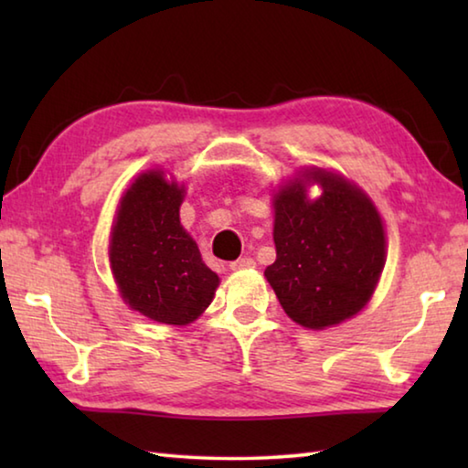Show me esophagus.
I'll use <instances>...</instances> for the list:
<instances>
[{"label": "esophagus", "mask_w": 468, "mask_h": 468, "mask_svg": "<svg viewBox=\"0 0 468 468\" xmlns=\"http://www.w3.org/2000/svg\"><path fill=\"white\" fill-rule=\"evenodd\" d=\"M256 266V262H253L251 258H239V260H235V262H231L229 264V268H231V271H248V268H253Z\"/></svg>", "instance_id": "1"}]
</instances>
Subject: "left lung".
Segmentation results:
<instances>
[{
    "instance_id": "obj_1",
    "label": "left lung",
    "mask_w": 468,
    "mask_h": 468,
    "mask_svg": "<svg viewBox=\"0 0 468 468\" xmlns=\"http://www.w3.org/2000/svg\"><path fill=\"white\" fill-rule=\"evenodd\" d=\"M322 186L310 202L301 181L274 200L276 260L264 271L292 322L322 330L357 314L384 268L386 239L366 194L343 177L307 171Z\"/></svg>"
}]
</instances>
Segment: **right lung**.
Returning <instances> with one entry per match:
<instances>
[{
  "mask_svg": "<svg viewBox=\"0 0 468 468\" xmlns=\"http://www.w3.org/2000/svg\"><path fill=\"white\" fill-rule=\"evenodd\" d=\"M184 187L150 171L125 192L111 233V268L132 310L163 324L194 322L215 297L218 276L179 223Z\"/></svg>",
  "mask_w": 468,
  "mask_h": 468,
  "instance_id": "add662e5",
  "label": "right lung"
}]
</instances>
